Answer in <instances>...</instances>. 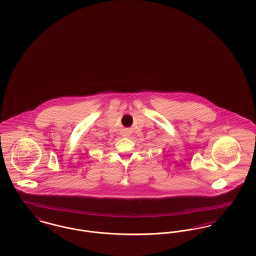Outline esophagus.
Here are the masks:
<instances>
[{
  "label": "esophagus",
  "mask_w": 256,
  "mask_h": 256,
  "mask_svg": "<svg viewBox=\"0 0 256 256\" xmlns=\"http://www.w3.org/2000/svg\"><path fill=\"white\" fill-rule=\"evenodd\" d=\"M124 136H126V135H124Z\"/></svg>",
  "instance_id": "1"
}]
</instances>
